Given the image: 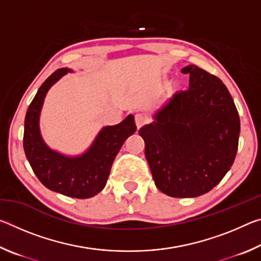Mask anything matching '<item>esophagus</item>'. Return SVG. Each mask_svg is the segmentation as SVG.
<instances>
[{
	"label": "esophagus",
	"mask_w": 261,
	"mask_h": 261,
	"mask_svg": "<svg viewBox=\"0 0 261 261\" xmlns=\"http://www.w3.org/2000/svg\"><path fill=\"white\" fill-rule=\"evenodd\" d=\"M146 117H145V115H143L141 113H137L135 115V122H136V125L138 129H140L141 126H143L145 123H146Z\"/></svg>",
	"instance_id": "esophagus-1"
}]
</instances>
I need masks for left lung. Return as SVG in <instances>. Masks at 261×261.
<instances>
[{
	"label": "left lung",
	"instance_id": "1",
	"mask_svg": "<svg viewBox=\"0 0 261 261\" xmlns=\"http://www.w3.org/2000/svg\"><path fill=\"white\" fill-rule=\"evenodd\" d=\"M189 90L171 96L140 127L145 156L156 188L174 198H192L218 185L235 161L241 123L226 85L197 65Z\"/></svg>",
	"mask_w": 261,
	"mask_h": 261
}]
</instances>
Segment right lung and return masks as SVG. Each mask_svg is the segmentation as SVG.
Listing matches in <instances>:
<instances>
[{
  "mask_svg": "<svg viewBox=\"0 0 261 261\" xmlns=\"http://www.w3.org/2000/svg\"><path fill=\"white\" fill-rule=\"evenodd\" d=\"M68 72L71 70L62 68L51 73L29 106L24 124V151L34 174L47 189L86 199L105 188L115 156L137 127L132 115L120 124L103 126L87 151L78 156L63 155L48 147L39 127L43 100L48 90Z\"/></svg>",
  "mask_w": 261,
  "mask_h": 261,
  "instance_id": "obj_1",
  "label": "right lung"
}]
</instances>
